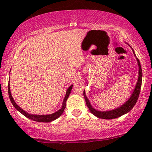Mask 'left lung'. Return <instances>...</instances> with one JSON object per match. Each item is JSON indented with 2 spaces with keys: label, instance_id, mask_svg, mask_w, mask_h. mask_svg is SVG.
<instances>
[{
  "label": "left lung",
  "instance_id": "left-lung-1",
  "mask_svg": "<svg viewBox=\"0 0 152 152\" xmlns=\"http://www.w3.org/2000/svg\"><path fill=\"white\" fill-rule=\"evenodd\" d=\"M133 53H134L135 57H136L134 50H133ZM136 59H137V61H138V67H139L138 82H137L136 86L135 87L134 92H133L132 95H131L129 99L123 105H122L121 107H118V109L111 110V111H97V110L93 109L92 107V106H91L88 99L87 98L86 93H85V91H84V97L85 100H86V105L89 109V110H90V111L93 114V115L99 118H102V119H114V118H118L120 117V116L124 115V114L128 113V112L130 111L132 109V108L134 107V105L136 104L137 100H138L139 94H140V92L141 84H142V68H141L140 61H139L137 57H136Z\"/></svg>",
  "mask_w": 152,
  "mask_h": 152
}]
</instances>
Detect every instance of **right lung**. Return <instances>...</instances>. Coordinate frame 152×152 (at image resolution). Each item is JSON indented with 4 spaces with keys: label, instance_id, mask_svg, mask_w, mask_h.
I'll return each mask as SVG.
<instances>
[{
    "label": "right lung",
    "instance_id": "add662e5",
    "mask_svg": "<svg viewBox=\"0 0 152 152\" xmlns=\"http://www.w3.org/2000/svg\"><path fill=\"white\" fill-rule=\"evenodd\" d=\"M72 86H73V85H71V86H70L69 88L67 89V91H66V96L64 99L63 103H62V107H61V109H60L59 111H56L55 113H52V114H49V115H32V114H29L28 113H27V112L25 111L24 110H23L21 108L19 107V106L16 104V103L15 102H14L13 97H12V96L11 92H10V81H9V84H8V93H9V97H10V101H11L12 104H13L14 107H15V109L16 110H18V111H19L20 113H21L23 115H25L27 118H28L29 119H31V120H34V121H36V122H52V121H53V120H56L57 118H59V116H61V114L63 113L64 109H65V108H66V100H67L68 97V96H69L70 92H71Z\"/></svg>",
    "mask_w": 152,
    "mask_h": 152
}]
</instances>
